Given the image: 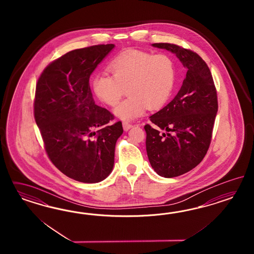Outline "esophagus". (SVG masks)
I'll use <instances>...</instances> for the list:
<instances>
[{"label": "esophagus", "instance_id": "1", "mask_svg": "<svg viewBox=\"0 0 254 254\" xmlns=\"http://www.w3.org/2000/svg\"><path fill=\"white\" fill-rule=\"evenodd\" d=\"M131 127H132V125H131V124L128 123V122H124V130L127 131L128 129H130Z\"/></svg>", "mask_w": 254, "mask_h": 254}]
</instances>
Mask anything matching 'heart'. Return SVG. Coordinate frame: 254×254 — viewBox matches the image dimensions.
<instances>
[{"label":"heart","instance_id":"1","mask_svg":"<svg viewBox=\"0 0 254 254\" xmlns=\"http://www.w3.org/2000/svg\"><path fill=\"white\" fill-rule=\"evenodd\" d=\"M113 75L93 79V92L109 106H116L126 93L128 97L115 109L120 119L128 121L143 116L147 109L157 110L169 100L176 80V68L167 54L154 55L128 49L111 63Z\"/></svg>","mask_w":254,"mask_h":254}]
</instances>
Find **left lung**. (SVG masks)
<instances>
[{
    "label": "left lung",
    "mask_w": 254,
    "mask_h": 254,
    "mask_svg": "<svg viewBox=\"0 0 254 254\" xmlns=\"http://www.w3.org/2000/svg\"><path fill=\"white\" fill-rule=\"evenodd\" d=\"M152 46L176 55L187 69L175 98L150 116L155 127H144L152 168L162 177H178L195 168L208 152L218 111L217 92L207 63L196 53L168 43Z\"/></svg>",
    "instance_id": "1"
}]
</instances>
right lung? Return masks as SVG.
Returning <instances> with one entry per match:
<instances>
[{
  "instance_id": "add662e5",
  "label": "right lung",
  "mask_w": 254,
  "mask_h": 254,
  "mask_svg": "<svg viewBox=\"0 0 254 254\" xmlns=\"http://www.w3.org/2000/svg\"><path fill=\"white\" fill-rule=\"evenodd\" d=\"M114 47L69 51L44 69L36 85L34 118L46 154L77 182L95 184L110 175L116 141L123 134L121 122L109 125L115 116L95 103L89 86L91 73Z\"/></svg>"
}]
</instances>
